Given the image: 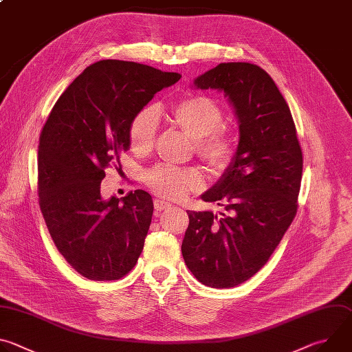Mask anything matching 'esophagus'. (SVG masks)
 <instances>
[{"instance_id": "obj_1", "label": "esophagus", "mask_w": 352, "mask_h": 352, "mask_svg": "<svg viewBox=\"0 0 352 352\" xmlns=\"http://www.w3.org/2000/svg\"><path fill=\"white\" fill-rule=\"evenodd\" d=\"M171 208V204L167 202V200H162V199H155V209L157 212H163L166 209Z\"/></svg>"}]
</instances>
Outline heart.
<instances>
[{"label":"heart","instance_id":"1","mask_svg":"<svg viewBox=\"0 0 352 352\" xmlns=\"http://www.w3.org/2000/svg\"><path fill=\"white\" fill-rule=\"evenodd\" d=\"M171 120L192 139L196 152L212 171L227 170L236 157L238 143L234 133L221 126L223 109L210 97L195 94L185 97L170 110ZM159 131V118L152 107L139 110L128 125V142L138 155L153 150ZM150 190L166 199H179L202 185V175L195 167L162 163L144 174Z\"/></svg>","mask_w":352,"mask_h":352}]
</instances>
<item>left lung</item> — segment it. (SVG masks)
Instances as JSON below:
<instances>
[{
	"label": "left lung",
	"instance_id": "1",
	"mask_svg": "<svg viewBox=\"0 0 352 352\" xmlns=\"http://www.w3.org/2000/svg\"><path fill=\"white\" fill-rule=\"evenodd\" d=\"M197 89L223 90L239 122L236 157L202 195L224 208L186 210L182 256L205 285L231 288L256 274L292 223L302 179L289 107L270 75L249 63H223L195 79Z\"/></svg>",
	"mask_w": 352,
	"mask_h": 352
}]
</instances>
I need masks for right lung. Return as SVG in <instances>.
<instances>
[{
	"mask_svg": "<svg viewBox=\"0 0 352 352\" xmlns=\"http://www.w3.org/2000/svg\"><path fill=\"white\" fill-rule=\"evenodd\" d=\"M181 75L103 60L60 96L38 139V205L60 254L83 277L118 280L136 265L153 216V200L136 189L106 200V168L129 148L128 125L153 96ZM121 167V164H120Z\"/></svg>",
	"mask_w": 352,
	"mask_h": 352,
	"instance_id": "obj_1",
	"label": "right lung"
}]
</instances>
